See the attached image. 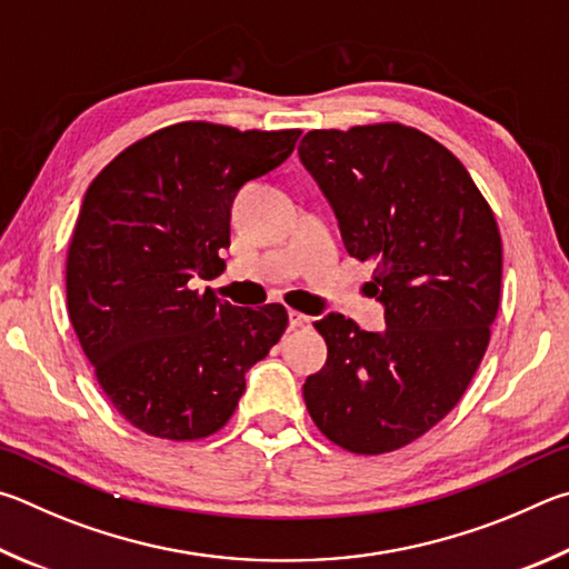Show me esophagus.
I'll use <instances>...</instances> for the list:
<instances>
[{
    "instance_id": "1",
    "label": "esophagus",
    "mask_w": 569,
    "mask_h": 569,
    "mask_svg": "<svg viewBox=\"0 0 569 569\" xmlns=\"http://www.w3.org/2000/svg\"><path fill=\"white\" fill-rule=\"evenodd\" d=\"M312 325V317L310 315H302L297 310H290V330H307V327Z\"/></svg>"
}]
</instances>
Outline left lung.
Returning a JSON list of instances; mask_svg holds the SVG:
<instances>
[{
    "mask_svg": "<svg viewBox=\"0 0 569 569\" xmlns=\"http://www.w3.org/2000/svg\"><path fill=\"white\" fill-rule=\"evenodd\" d=\"M300 162L335 209L347 252L372 262L385 330L330 312L327 362L305 405L355 455L415 442L460 402L500 307L502 239L460 159L402 124L315 129Z\"/></svg>",
    "mask_w": 569,
    "mask_h": 569,
    "instance_id": "1",
    "label": "left lung"
}]
</instances>
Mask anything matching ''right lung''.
Listing matches in <instances>:
<instances>
[{
    "mask_svg": "<svg viewBox=\"0 0 569 569\" xmlns=\"http://www.w3.org/2000/svg\"><path fill=\"white\" fill-rule=\"evenodd\" d=\"M297 139L300 129L182 122L127 147L89 184L67 257L69 320L137 430L177 442L217 432L282 337V305L232 307L194 282L222 272L239 189Z\"/></svg>",
    "mask_w": 569,
    "mask_h": 569,
    "instance_id": "add662e5",
    "label": "right lung"
}]
</instances>
